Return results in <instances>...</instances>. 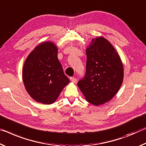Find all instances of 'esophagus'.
<instances>
[{
	"instance_id": "esophagus-1",
	"label": "esophagus",
	"mask_w": 146,
	"mask_h": 146,
	"mask_svg": "<svg viewBox=\"0 0 146 146\" xmlns=\"http://www.w3.org/2000/svg\"><path fill=\"white\" fill-rule=\"evenodd\" d=\"M70 80L71 82H73V83H76V82H77V79L75 78L74 77H70Z\"/></svg>"
}]
</instances>
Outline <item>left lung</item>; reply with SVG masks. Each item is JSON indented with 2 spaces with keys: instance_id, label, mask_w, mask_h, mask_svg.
<instances>
[{
  "instance_id": "left-lung-1",
  "label": "left lung",
  "mask_w": 146,
  "mask_h": 146,
  "mask_svg": "<svg viewBox=\"0 0 146 146\" xmlns=\"http://www.w3.org/2000/svg\"><path fill=\"white\" fill-rule=\"evenodd\" d=\"M86 54L85 74L78 85L88 102L99 106L110 101L120 88L123 64L114 47L104 37L93 39Z\"/></svg>"
}]
</instances>
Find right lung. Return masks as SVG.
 <instances>
[{
	"label": "right lung",
	"mask_w": 146,
	"mask_h": 146,
	"mask_svg": "<svg viewBox=\"0 0 146 146\" xmlns=\"http://www.w3.org/2000/svg\"><path fill=\"white\" fill-rule=\"evenodd\" d=\"M23 80L35 101L44 104L56 101L70 81L63 72L54 43L42 42L31 52L24 64Z\"/></svg>",
	"instance_id": "1"
}]
</instances>
